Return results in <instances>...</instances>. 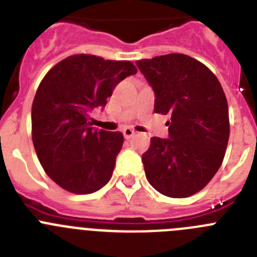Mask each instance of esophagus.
I'll return each mask as SVG.
<instances>
[{
    "label": "esophagus",
    "mask_w": 257,
    "mask_h": 257,
    "mask_svg": "<svg viewBox=\"0 0 257 257\" xmlns=\"http://www.w3.org/2000/svg\"><path fill=\"white\" fill-rule=\"evenodd\" d=\"M123 136L126 138V139H130V138H133L134 135H135V131L133 130V128H130V127H126V128H123Z\"/></svg>",
    "instance_id": "1"
}]
</instances>
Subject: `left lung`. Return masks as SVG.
Masks as SVG:
<instances>
[{"mask_svg":"<svg viewBox=\"0 0 257 257\" xmlns=\"http://www.w3.org/2000/svg\"><path fill=\"white\" fill-rule=\"evenodd\" d=\"M136 65L154 90V112L171 115L169 139L152 138L142 157L147 179L163 196L187 198L210 183L225 156L230 126L224 90L205 64L184 54Z\"/></svg>","mask_w":257,"mask_h":257,"instance_id":"obj_1","label":"left lung"}]
</instances>
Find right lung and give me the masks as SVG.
Returning <instances> with one entry per match:
<instances>
[{
    "label": "right lung",
    "mask_w": 257,
    "mask_h": 257,
    "mask_svg": "<svg viewBox=\"0 0 257 257\" xmlns=\"http://www.w3.org/2000/svg\"><path fill=\"white\" fill-rule=\"evenodd\" d=\"M136 72L131 61L77 54L41 81L32 104V140L41 166L60 188L90 194L110 180L123 135L90 127L88 113L104 108L115 86Z\"/></svg>",
    "instance_id": "add662e5"
}]
</instances>
